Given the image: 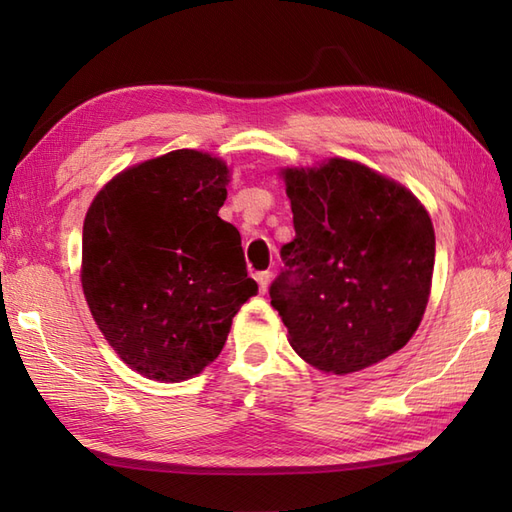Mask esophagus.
Segmentation results:
<instances>
[{"instance_id":"obj_1","label":"esophagus","mask_w":512,"mask_h":512,"mask_svg":"<svg viewBox=\"0 0 512 512\" xmlns=\"http://www.w3.org/2000/svg\"><path fill=\"white\" fill-rule=\"evenodd\" d=\"M270 277H273V275H270L268 270H264V273H257V275H255L257 284H259V292H262V295H266V292H268V286H270Z\"/></svg>"}]
</instances>
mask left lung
Listing matches in <instances>:
<instances>
[{"instance_id":"8db88e82","label":"left lung","mask_w":512,"mask_h":512,"mask_svg":"<svg viewBox=\"0 0 512 512\" xmlns=\"http://www.w3.org/2000/svg\"><path fill=\"white\" fill-rule=\"evenodd\" d=\"M295 222L270 306L288 343L325 374H352L396 354L427 310L436 233L405 184L356 160L281 167Z\"/></svg>"}]
</instances>
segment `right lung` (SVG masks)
<instances>
[{
    "instance_id": "1",
    "label": "right lung",
    "mask_w": 512,
    "mask_h": 512,
    "mask_svg": "<svg viewBox=\"0 0 512 512\" xmlns=\"http://www.w3.org/2000/svg\"><path fill=\"white\" fill-rule=\"evenodd\" d=\"M231 167L176 149L123 169L83 222L81 286L121 361L160 383L198 376L257 295L242 237L217 211Z\"/></svg>"
}]
</instances>
